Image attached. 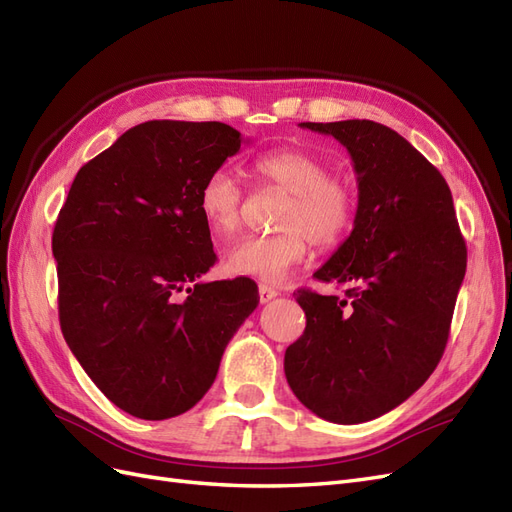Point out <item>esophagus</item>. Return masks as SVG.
Returning <instances> with one entry per match:
<instances>
[{
    "instance_id": "obj_1",
    "label": "esophagus",
    "mask_w": 512,
    "mask_h": 512,
    "mask_svg": "<svg viewBox=\"0 0 512 512\" xmlns=\"http://www.w3.org/2000/svg\"><path fill=\"white\" fill-rule=\"evenodd\" d=\"M258 294H260V303H269L271 299L277 297V294H280V290L273 288V286H267V284H260Z\"/></svg>"
}]
</instances>
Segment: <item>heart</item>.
Here are the masks:
<instances>
[{
  "instance_id": "heart-1",
  "label": "heart",
  "mask_w": 512,
  "mask_h": 512,
  "mask_svg": "<svg viewBox=\"0 0 512 512\" xmlns=\"http://www.w3.org/2000/svg\"><path fill=\"white\" fill-rule=\"evenodd\" d=\"M254 173L290 192L277 218L282 230L237 241L226 252V269L262 282H280L307 258L312 241L331 247L346 235L354 222L356 196L348 181L329 175V164L305 149L262 153L254 162ZM198 209L215 235H235L243 211L239 179L224 168L213 170L200 185Z\"/></svg>"
}]
</instances>
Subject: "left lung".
Masks as SVG:
<instances>
[{
    "mask_svg": "<svg viewBox=\"0 0 512 512\" xmlns=\"http://www.w3.org/2000/svg\"><path fill=\"white\" fill-rule=\"evenodd\" d=\"M299 126L348 149L359 205L350 237L314 273L344 297L297 290L307 324L284 371L305 408L356 425L404 404L440 363L466 241L448 183L404 136L369 119Z\"/></svg>",
    "mask_w": 512,
    "mask_h": 512,
    "instance_id": "left-lung-1",
    "label": "left lung"
}]
</instances>
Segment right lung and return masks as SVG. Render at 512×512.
Listing matches in <instances>:
<instances>
[{
  "mask_svg": "<svg viewBox=\"0 0 512 512\" xmlns=\"http://www.w3.org/2000/svg\"><path fill=\"white\" fill-rule=\"evenodd\" d=\"M220 121H145L76 173L53 230L66 344L117 408L164 421L196 406L258 305L215 262L203 181L241 149Z\"/></svg>",
  "mask_w": 512,
  "mask_h": 512,
  "instance_id": "add662e5",
  "label": "right lung"
}]
</instances>
